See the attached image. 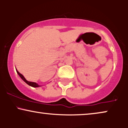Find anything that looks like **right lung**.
<instances>
[{
  "instance_id": "1",
  "label": "right lung",
  "mask_w": 128,
  "mask_h": 128,
  "mask_svg": "<svg viewBox=\"0 0 128 128\" xmlns=\"http://www.w3.org/2000/svg\"><path fill=\"white\" fill-rule=\"evenodd\" d=\"M16 71H17V73H18V75L20 76V78H21L23 79V80H24V82H25L27 84H28L29 86H32V87H38V86H39V85H38L36 83V82H29V81H28L27 80H26V79L24 78V76H23V75H22V74H21V73H20L18 72V71H17V70H16Z\"/></svg>"
}]
</instances>
